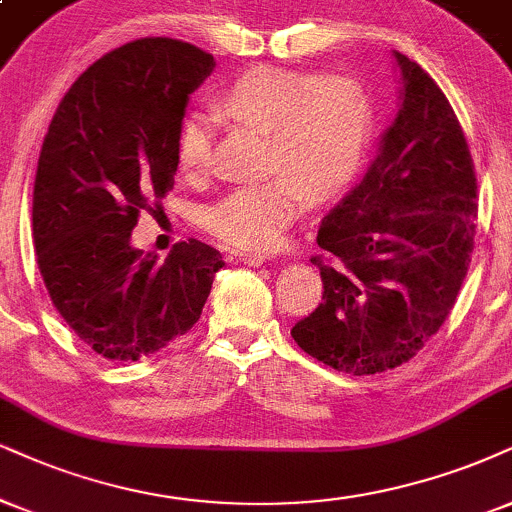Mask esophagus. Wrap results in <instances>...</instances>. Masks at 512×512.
I'll return each mask as SVG.
<instances>
[{"instance_id": "34e87169", "label": "esophagus", "mask_w": 512, "mask_h": 512, "mask_svg": "<svg viewBox=\"0 0 512 512\" xmlns=\"http://www.w3.org/2000/svg\"><path fill=\"white\" fill-rule=\"evenodd\" d=\"M239 261H242L244 266L258 268V266H263V263H266V256H263V254H249V251H244V254H239Z\"/></svg>"}]
</instances>
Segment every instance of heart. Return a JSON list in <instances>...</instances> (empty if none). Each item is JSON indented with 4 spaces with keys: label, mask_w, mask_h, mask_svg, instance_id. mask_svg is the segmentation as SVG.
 <instances>
[{
    "label": "heart",
    "mask_w": 512,
    "mask_h": 512,
    "mask_svg": "<svg viewBox=\"0 0 512 512\" xmlns=\"http://www.w3.org/2000/svg\"><path fill=\"white\" fill-rule=\"evenodd\" d=\"M220 111L270 130V159L280 173L266 182L232 189L206 211L218 239L242 251L270 249L306 211L311 185L330 194L361 166L370 142L368 94L349 78H315L285 68H251L220 94ZM216 118L189 113L178 132L175 159L187 178L211 166Z\"/></svg>",
    "instance_id": "obj_1"
}]
</instances>
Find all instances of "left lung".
I'll use <instances>...</instances> for the list:
<instances>
[{
    "label": "left lung",
    "mask_w": 512,
    "mask_h": 512,
    "mask_svg": "<svg viewBox=\"0 0 512 512\" xmlns=\"http://www.w3.org/2000/svg\"><path fill=\"white\" fill-rule=\"evenodd\" d=\"M399 111L375 159L323 218V304L292 327L313 358L349 375L410 361L449 318L475 246L477 180L449 99L391 52Z\"/></svg>",
    "instance_id": "obj_1"
}]
</instances>
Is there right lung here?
<instances>
[{"label": "right lung", "mask_w": 512, "mask_h": 512, "mask_svg": "<svg viewBox=\"0 0 512 512\" xmlns=\"http://www.w3.org/2000/svg\"><path fill=\"white\" fill-rule=\"evenodd\" d=\"M216 68L194 44L144 37L94 61L61 99L33 189V242L52 304L82 344L140 361L192 330L220 254L197 239L159 261L130 242L175 185L189 94Z\"/></svg>", "instance_id": "right-lung-1"}]
</instances>
